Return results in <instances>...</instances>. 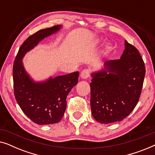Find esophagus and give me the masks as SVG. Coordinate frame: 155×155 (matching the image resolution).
<instances>
[{
  "label": "esophagus",
  "instance_id": "obj_1",
  "mask_svg": "<svg viewBox=\"0 0 155 155\" xmlns=\"http://www.w3.org/2000/svg\"><path fill=\"white\" fill-rule=\"evenodd\" d=\"M90 75V71L87 69L83 70V71L81 72V74H80V76H81V78H83V79H86V78H87Z\"/></svg>",
  "mask_w": 155,
  "mask_h": 155
}]
</instances>
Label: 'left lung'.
Instances as JSON below:
<instances>
[{
  "label": "left lung",
  "instance_id": "8db88e82",
  "mask_svg": "<svg viewBox=\"0 0 155 155\" xmlns=\"http://www.w3.org/2000/svg\"><path fill=\"white\" fill-rule=\"evenodd\" d=\"M104 68L92 74L90 104L94 119L108 124L124 119L136 107L145 66L138 50L126 40L120 58L107 61Z\"/></svg>",
  "mask_w": 155,
  "mask_h": 155
}]
</instances>
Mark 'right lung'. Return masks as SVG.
<instances>
[{
    "label": "right lung",
    "instance_id": "1",
    "mask_svg": "<svg viewBox=\"0 0 155 155\" xmlns=\"http://www.w3.org/2000/svg\"><path fill=\"white\" fill-rule=\"evenodd\" d=\"M61 25L40 29L21 45L12 68L14 94L22 111L39 125L58 123L66 109V97L78 84L79 72L49 78L44 82H34L25 72L22 58L44 38L56 32Z\"/></svg>",
    "mask_w": 155,
    "mask_h": 155
}]
</instances>
